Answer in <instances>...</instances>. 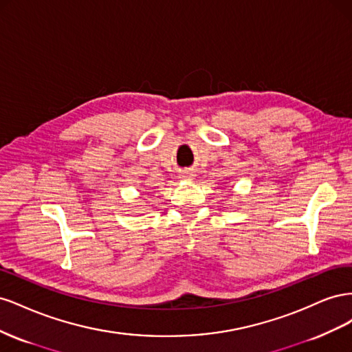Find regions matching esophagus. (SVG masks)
Returning <instances> with one entry per match:
<instances>
[{
    "label": "esophagus",
    "instance_id": "34e87169",
    "mask_svg": "<svg viewBox=\"0 0 352 352\" xmlns=\"http://www.w3.org/2000/svg\"><path fill=\"white\" fill-rule=\"evenodd\" d=\"M192 173L190 172H188V170H184V172H180V175H179V179H188V180H190L192 179Z\"/></svg>",
    "mask_w": 352,
    "mask_h": 352
}]
</instances>
